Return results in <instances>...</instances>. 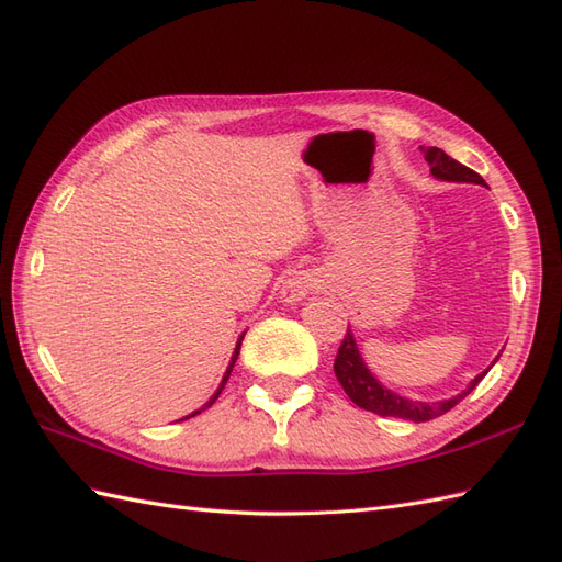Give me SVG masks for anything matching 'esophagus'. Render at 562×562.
I'll return each mask as SVG.
<instances>
[{"label": "esophagus", "mask_w": 562, "mask_h": 562, "mask_svg": "<svg viewBox=\"0 0 562 562\" xmlns=\"http://www.w3.org/2000/svg\"><path fill=\"white\" fill-rule=\"evenodd\" d=\"M313 290H316V280H313V276H308V272H292V276L282 282L280 296L282 302L294 304L306 299Z\"/></svg>", "instance_id": "1"}]
</instances>
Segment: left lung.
Masks as SVG:
<instances>
[{"instance_id":"1","label":"left lung","mask_w":562,"mask_h":562,"mask_svg":"<svg viewBox=\"0 0 562 562\" xmlns=\"http://www.w3.org/2000/svg\"><path fill=\"white\" fill-rule=\"evenodd\" d=\"M422 150H424L426 162L430 165V175H434L436 179L469 181V184L486 187V181L481 179V175H476L474 169L464 167L462 162L452 160L450 155L442 153L440 148H422ZM488 369L484 373H479L460 395H454L450 400H440V402H416V400H407V397L390 393L387 387H383L375 381L371 371L367 369V363H363L359 349H357V342H355V335H351L349 328H347L345 340H342L340 349H337V357H335L337 381H340L345 393L349 395L351 402L357 404V407L373 412L378 416H397V419H407L414 424L430 422V419H436V416H442L446 412H450L454 404L462 402L469 393H472L481 378L488 373Z\"/></svg>"}]
</instances>
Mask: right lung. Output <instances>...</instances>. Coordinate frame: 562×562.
Instances as JSON below:
<instances>
[{
    "mask_svg": "<svg viewBox=\"0 0 562 562\" xmlns=\"http://www.w3.org/2000/svg\"><path fill=\"white\" fill-rule=\"evenodd\" d=\"M241 340H244V335H241ZM241 340L237 342V347H234V355H232V361H229V367H227V371H225V378H222V383H220V387H217V393L211 397V400H207L205 402V407H201V409H195L193 414H189V416H195V414H201L203 409H207V407H211V404L220 397V393H222V387H225L227 385V378H229V373H232V369H234V361H237V357H239V349H241ZM189 416H187V419H189Z\"/></svg>",
    "mask_w": 562,
    "mask_h": 562,
    "instance_id": "obj_1",
    "label": "right lung"
}]
</instances>
